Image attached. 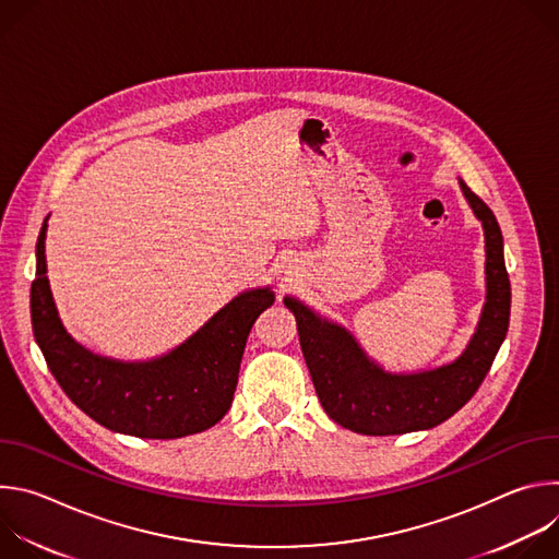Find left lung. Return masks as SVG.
I'll list each match as a JSON object with an SVG mask.
<instances>
[{"instance_id":"8db88e82","label":"left lung","mask_w":559,"mask_h":559,"mask_svg":"<svg viewBox=\"0 0 559 559\" xmlns=\"http://www.w3.org/2000/svg\"><path fill=\"white\" fill-rule=\"evenodd\" d=\"M460 188L485 227L487 302L475 334L453 362L420 373H389L362 352L345 328L325 321L292 296L283 300L296 316L300 349L318 401L345 429L365 436L431 429L471 401L496 360L511 316L502 231L489 205L464 181Z\"/></svg>"}]
</instances>
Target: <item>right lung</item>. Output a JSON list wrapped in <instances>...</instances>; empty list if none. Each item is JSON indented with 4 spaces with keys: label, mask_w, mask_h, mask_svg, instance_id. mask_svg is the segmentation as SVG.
<instances>
[{
    "label": "right lung",
    "mask_w": 559,
    "mask_h": 559,
    "mask_svg": "<svg viewBox=\"0 0 559 559\" xmlns=\"http://www.w3.org/2000/svg\"><path fill=\"white\" fill-rule=\"evenodd\" d=\"M46 223L31 287L35 341L70 401L110 431L173 440L214 427L229 409L257 318L274 302L270 287L238 294L183 345L162 358L123 362L97 356L63 330L46 276Z\"/></svg>",
    "instance_id": "obj_1"
}]
</instances>
